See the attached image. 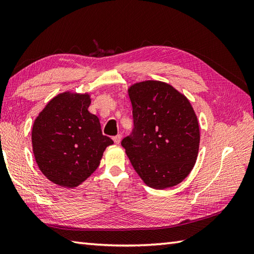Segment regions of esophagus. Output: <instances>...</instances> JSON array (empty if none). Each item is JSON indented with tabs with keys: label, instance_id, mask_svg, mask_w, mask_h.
Instances as JSON below:
<instances>
[{
	"label": "esophagus",
	"instance_id": "34e87169",
	"mask_svg": "<svg viewBox=\"0 0 254 254\" xmlns=\"http://www.w3.org/2000/svg\"><path fill=\"white\" fill-rule=\"evenodd\" d=\"M112 139H113V142H115V144H120L121 139H122V135H120V134H118V135L113 136Z\"/></svg>",
	"mask_w": 254,
	"mask_h": 254
}]
</instances>
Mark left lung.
<instances>
[{
	"instance_id": "obj_1",
	"label": "left lung",
	"mask_w": 254,
	"mask_h": 254,
	"mask_svg": "<svg viewBox=\"0 0 254 254\" xmlns=\"http://www.w3.org/2000/svg\"><path fill=\"white\" fill-rule=\"evenodd\" d=\"M134 128L121 145L145 185L164 190L179 185L197 158L199 127L187 97L171 85L144 80L127 89Z\"/></svg>"
}]
</instances>
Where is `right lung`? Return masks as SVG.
Listing matches in <instances>:
<instances>
[{"instance_id":"add662e5","label":"right lung","mask_w":254,"mask_h":254,"mask_svg":"<svg viewBox=\"0 0 254 254\" xmlns=\"http://www.w3.org/2000/svg\"><path fill=\"white\" fill-rule=\"evenodd\" d=\"M88 93L64 91L48 102L32 126L36 163L47 179L76 188L98 168L113 141L102 135L99 119L88 111Z\"/></svg>"}]
</instances>
